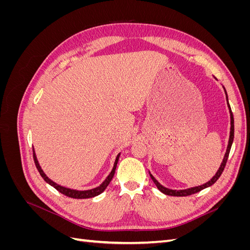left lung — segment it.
I'll list each match as a JSON object with an SVG mask.
<instances>
[{
  "label": "left lung",
  "instance_id": "obj_1",
  "mask_svg": "<svg viewBox=\"0 0 250 250\" xmlns=\"http://www.w3.org/2000/svg\"><path fill=\"white\" fill-rule=\"evenodd\" d=\"M225 90V89H224ZM225 94H226V90H225ZM226 99H228V94H226ZM228 105H229V113H230V132H229V145H228V149H226V152H225V155L223 157V161L221 163V166L219 167V170L217 171V173L215 174V176L211 178L209 181H208V183H206L204 185H201V186H198V187H194V188H186V190H171V188H165L163 187L158 181L153 177L152 174H150V177L151 179L153 180V183L155 184V186L157 187L158 190H160L162 193L166 194V195H169V196H177V197H183V196H188V195H192V194H195V193H198L200 192L201 190H203V188H206L208 187H210L211 185H214L216 181L218 180V178L221 176V174L225 168V165H226V162H228V158H229V151H230V148H231V144H232V141H233V116H232V112H231V109H230V106L229 104V101H228Z\"/></svg>",
  "mask_w": 250,
  "mask_h": 250
}]
</instances>
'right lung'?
<instances>
[{
  "label": "right lung",
  "instance_id": "right-lung-1",
  "mask_svg": "<svg viewBox=\"0 0 250 250\" xmlns=\"http://www.w3.org/2000/svg\"><path fill=\"white\" fill-rule=\"evenodd\" d=\"M119 157H120V153L117 155L116 157V161H115V164H113V168L111 170V172L109 173V175L106 177V179H105L103 183L99 186L95 188H92V190H86V191H78V190H73V188H65V187H62L60 185H57L56 183H54V181L51 180L46 174L43 173V171L42 170L41 166L39 164V161H37L36 158V155H35V151L33 149V158H34V163H35V166L37 170H39L41 176L43 178V180L46 181V183H48L50 186H52L53 188H55L56 190L58 192H60L62 194L67 196V197H71V198H75V199H85V198H92V197H95V196H98L100 195L105 188H107V186L109 185L110 180L112 179L113 175H115V172H116V168H117V164H118V161H119Z\"/></svg>",
  "mask_w": 250,
  "mask_h": 250
}]
</instances>
